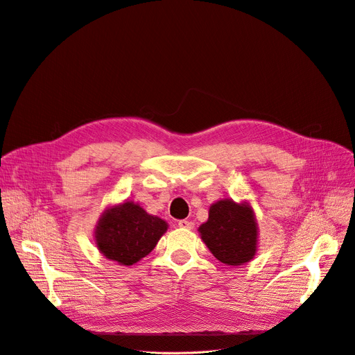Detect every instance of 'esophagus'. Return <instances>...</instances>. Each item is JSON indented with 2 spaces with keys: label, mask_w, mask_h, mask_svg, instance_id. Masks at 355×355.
Returning a JSON list of instances; mask_svg holds the SVG:
<instances>
[{
  "label": "esophagus",
  "mask_w": 355,
  "mask_h": 355,
  "mask_svg": "<svg viewBox=\"0 0 355 355\" xmlns=\"http://www.w3.org/2000/svg\"><path fill=\"white\" fill-rule=\"evenodd\" d=\"M178 227L184 228V230H192L194 228V223H192L191 220H187V219H181V220H178Z\"/></svg>",
  "instance_id": "34e87169"
}]
</instances>
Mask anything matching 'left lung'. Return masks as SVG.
<instances>
[{"instance_id": "1", "label": "left lung", "mask_w": 355, "mask_h": 355, "mask_svg": "<svg viewBox=\"0 0 355 355\" xmlns=\"http://www.w3.org/2000/svg\"><path fill=\"white\" fill-rule=\"evenodd\" d=\"M198 232L211 253L228 266L248 263L257 252L259 227L248 201L223 198L214 202Z\"/></svg>"}]
</instances>
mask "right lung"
<instances>
[{
	"instance_id": "right-lung-1",
	"label": "right lung",
	"mask_w": 355,
	"mask_h": 355,
	"mask_svg": "<svg viewBox=\"0 0 355 355\" xmlns=\"http://www.w3.org/2000/svg\"><path fill=\"white\" fill-rule=\"evenodd\" d=\"M168 230V223L133 201L109 207L94 227L99 252L120 266H132L146 257Z\"/></svg>"
}]
</instances>
